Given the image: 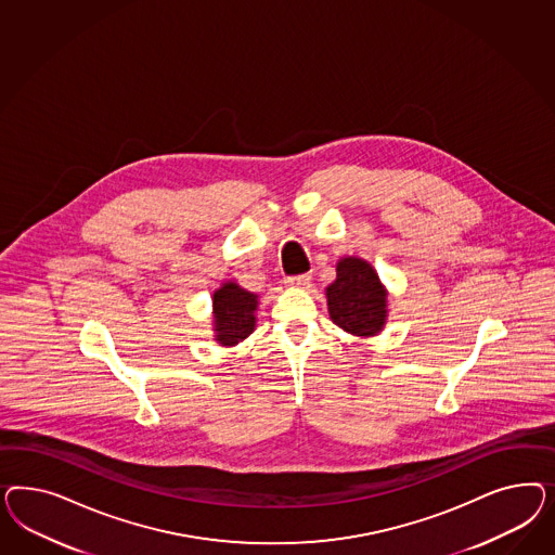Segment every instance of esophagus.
Masks as SVG:
<instances>
[{
  "mask_svg": "<svg viewBox=\"0 0 555 555\" xmlns=\"http://www.w3.org/2000/svg\"><path fill=\"white\" fill-rule=\"evenodd\" d=\"M309 283H311V274H297V276L286 279V285L293 286V288H307Z\"/></svg>",
  "mask_w": 555,
  "mask_h": 555,
  "instance_id": "34e87169",
  "label": "esophagus"
}]
</instances>
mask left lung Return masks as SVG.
I'll list each match as a JSON object with an SVG mask.
<instances>
[{
  "mask_svg": "<svg viewBox=\"0 0 555 555\" xmlns=\"http://www.w3.org/2000/svg\"><path fill=\"white\" fill-rule=\"evenodd\" d=\"M325 299L332 321L352 336H378L387 325V286L364 258H339L336 281L325 288Z\"/></svg>",
  "mask_w": 555,
  "mask_h": 555,
  "instance_id": "1",
  "label": "left lung"
}]
</instances>
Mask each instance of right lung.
I'll list each match as a JSON object with an SVG mask.
<instances>
[{
    "label": "right lung",
    "mask_w": 555,
    "mask_h": 555,
    "mask_svg": "<svg viewBox=\"0 0 555 555\" xmlns=\"http://www.w3.org/2000/svg\"><path fill=\"white\" fill-rule=\"evenodd\" d=\"M258 295L235 281L221 283L214 293V334L219 346L232 348L256 330Z\"/></svg>",
    "instance_id": "1"
}]
</instances>
